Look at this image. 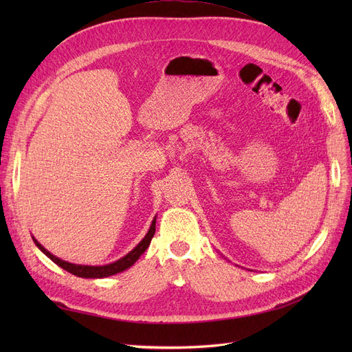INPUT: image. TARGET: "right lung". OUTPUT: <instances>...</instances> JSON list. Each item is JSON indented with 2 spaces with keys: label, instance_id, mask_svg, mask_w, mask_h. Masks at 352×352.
<instances>
[{
  "label": "right lung",
  "instance_id": "1",
  "mask_svg": "<svg viewBox=\"0 0 352 352\" xmlns=\"http://www.w3.org/2000/svg\"><path fill=\"white\" fill-rule=\"evenodd\" d=\"M154 233H155V217H154V220L151 223L150 229H148L146 235L144 236V239L140 243H138L132 251L127 252L124 257L119 258L117 261L110 263V264H104V265H83V264H74V263L65 261V260L56 257V255H52L50 251H47L34 236H32V239H34L36 247L42 252H44L51 261H54L57 265H60V267L65 269L66 272H69V273H72L74 276H78V278L102 279V278H109V276L117 274V273L124 272V270H127L129 267H132V265L138 261V258H140L141 255L145 252V250L150 247V242H151V239L154 236Z\"/></svg>",
  "mask_w": 352,
  "mask_h": 352
}]
</instances>
